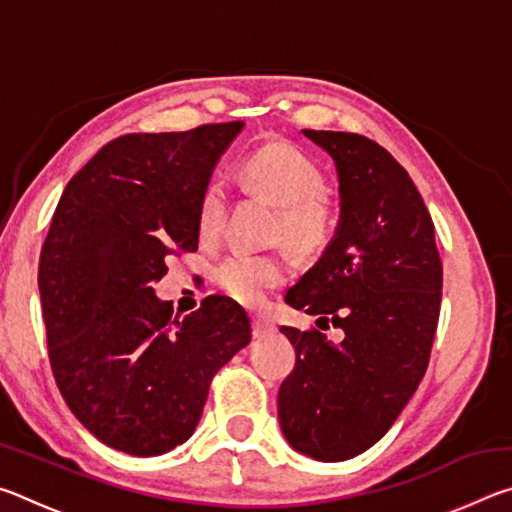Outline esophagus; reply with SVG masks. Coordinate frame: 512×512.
Segmentation results:
<instances>
[{
	"mask_svg": "<svg viewBox=\"0 0 512 512\" xmlns=\"http://www.w3.org/2000/svg\"><path fill=\"white\" fill-rule=\"evenodd\" d=\"M253 334H255V339H266V336L275 334V325L264 316H255L253 318Z\"/></svg>",
	"mask_w": 512,
	"mask_h": 512,
	"instance_id": "1",
	"label": "esophagus"
}]
</instances>
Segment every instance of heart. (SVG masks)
Returning <instances> with one entry per match:
<instances>
[{
    "label": "heart",
    "mask_w": 512,
    "mask_h": 512,
    "mask_svg": "<svg viewBox=\"0 0 512 512\" xmlns=\"http://www.w3.org/2000/svg\"><path fill=\"white\" fill-rule=\"evenodd\" d=\"M250 189L280 205L275 235L302 257L320 255L336 237V205L325 192V173L289 142H268L246 155L239 167ZM225 189L210 180L198 194L196 230L203 244H214L225 225ZM282 255L237 253L216 268V284L241 305L259 307L268 293L287 280Z\"/></svg>",
    "instance_id": "obj_1"
}]
</instances>
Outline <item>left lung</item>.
Segmentation results:
<instances>
[{
    "label": "left lung",
    "instance_id": "left-lung-1",
    "mask_svg": "<svg viewBox=\"0 0 512 512\" xmlns=\"http://www.w3.org/2000/svg\"><path fill=\"white\" fill-rule=\"evenodd\" d=\"M302 133L336 162L341 223L287 302L343 339L282 327L298 359L277 393V415L293 449L334 463L375 445L427 372L443 262L427 205L384 146L359 133Z\"/></svg>",
    "mask_w": 512,
    "mask_h": 512
}]
</instances>
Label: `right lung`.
<instances>
[{
  "instance_id": "1",
  "label": "right lung",
  "mask_w": 512,
  "mask_h": 512,
  "mask_svg": "<svg viewBox=\"0 0 512 512\" xmlns=\"http://www.w3.org/2000/svg\"><path fill=\"white\" fill-rule=\"evenodd\" d=\"M241 126L121 135L56 205L38 266L51 372L69 411L119 452L185 443L214 375L253 336L235 300L214 293L180 316L153 296L167 257L198 250V194Z\"/></svg>"
}]
</instances>
